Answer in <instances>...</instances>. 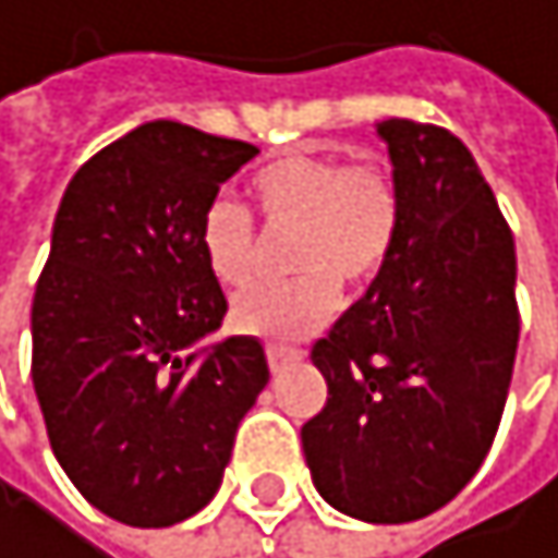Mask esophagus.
<instances>
[{"label":"esophagus","instance_id":"34e87169","mask_svg":"<svg viewBox=\"0 0 558 558\" xmlns=\"http://www.w3.org/2000/svg\"><path fill=\"white\" fill-rule=\"evenodd\" d=\"M301 361V351L298 348H288V344H267V364H270V372H284L288 364Z\"/></svg>","mask_w":558,"mask_h":558}]
</instances>
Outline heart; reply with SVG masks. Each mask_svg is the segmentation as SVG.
I'll list each match as a JSON object with an SVG mask.
<instances>
[{
    "instance_id": "1",
    "label": "heart",
    "mask_w": 558,
    "mask_h": 558,
    "mask_svg": "<svg viewBox=\"0 0 558 558\" xmlns=\"http://www.w3.org/2000/svg\"><path fill=\"white\" fill-rule=\"evenodd\" d=\"M247 194L267 233H291L288 284H257L230 304V325L260 341H301L331 317L338 288L368 291L388 267L401 197L391 170L372 157L288 154L264 163ZM197 247L220 288H241L257 264V233L241 207L214 201L197 223Z\"/></svg>"
}]
</instances>
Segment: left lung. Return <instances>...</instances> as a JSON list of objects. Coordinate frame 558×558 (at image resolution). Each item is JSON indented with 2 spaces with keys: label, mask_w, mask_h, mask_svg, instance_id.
Wrapping results in <instances>:
<instances>
[{
  "label": "left lung",
  "mask_w": 558,
  "mask_h": 558,
  "mask_svg": "<svg viewBox=\"0 0 558 558\" xmlns=\"http://www.w3.org/2000/svg\"><path fill=\"white\" fill-rule=\"evenodd\" d=\"M401 197L388 267L311 348L328 401L304 428L320 499L361 522L452 502L496 438L512 381L515 241L469 146L441 126L375 123Z\"/></svg>",
  "instance_id": "1"
}]
</instances>
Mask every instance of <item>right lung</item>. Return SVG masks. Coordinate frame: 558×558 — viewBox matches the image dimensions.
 <instances>
[{"instance_id": "obj_1", "label": "right lung", "mask_w": 558, "mask_h": 558, "mask_svg": "<svg viewBox=\"0 0 558 558\" xmlns=\"http://www.w3.org/2000/svg\"><path fill=\"white\" fill-rule=\"evenodd\" d=\"M257 146L154 120L70 180L33 298V388L52 456L117 522L163 529L220 488L270 372L220 331L197 223Z\"/></svg>"}]
</instances>
